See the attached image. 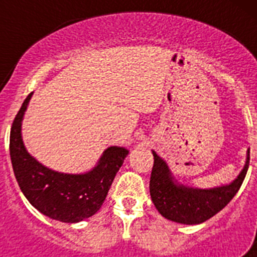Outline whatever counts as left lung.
<instances>
[{
	"label": "left lung",
	"instance_id": "1",
	"mask_svg": "<svg viewBox=\"0 0 257 257\" xmlns=\"http://www.w3.org/2000/svg\"><path fill=\"white\" fill-rule=\"evenodd\" d=\"M153 157L149 190L154 206L166 219L188 225L205 222L225 207L239 190L249 165L248 152L246 165L233 183L213 189H193L174 183L165 161L156 152Z\"/></svg>",
	"mask_w": 257,
	"mask_h": 257
}]
</instances>
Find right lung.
<instances>
[{
  "label": "right lung",
  "instance_id": "obj_1",
  "mask_svg": "<svg viewBox=\"0 0 257 257\" xmlns=\"http://www.w3.org/2000/svg\"><path fill=\"white\" fill-rule=\"evenodd\" d=\"M32 94L26 97L11 126L10 157L18 184L29 203L46 216L63 222L87 219L104 203L128 151L110 147L104 152L96 167L87 174H60L46 169L27 152L20 133Z\"/></svg>",
  "mask_w": 257,
  "mask_h": 257
}]
</instances>
